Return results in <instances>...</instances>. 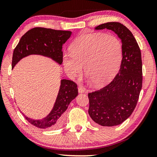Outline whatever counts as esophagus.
<instances>
[{
	"label": "esophagus",
	"instance_id": "esophagus-1",
	"mask_svg": "<svg viewBox=\"0 0 157 157\" xmlns=\"http://www.w3.org/2000/svg\"><path fill=\"white\" fill-rule=\"evenodd\" d=\"M84 91H85V89L84 88L83 86H79L78 87V92L79 93V94H82V93H84Z\"/></svg>",
	"mask_w": 157,
	"mask_h": 157
}]
</instances>
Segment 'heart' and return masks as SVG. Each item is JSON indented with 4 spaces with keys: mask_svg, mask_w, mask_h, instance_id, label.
Instances as JSON below:
<instances>
[{
    "mask_svg": "<svg viewBox=\"0 0 157 157\" xmlns=\"http://www.w3.org/2000/svg\"><path fill=\"white\" fill-rule=\"evenodd\" d=\"M64 54L62 62L68 75L75 78L84 71L97 86L109 82L121 65L123 46L116 36L104 33L85 34L78 37Z\"/></svg>",
    "mask_w": 157,
    "mask_h": 157,
    "instance_id": "b5f03b06",
    "label": "heart"
}]
</instances>
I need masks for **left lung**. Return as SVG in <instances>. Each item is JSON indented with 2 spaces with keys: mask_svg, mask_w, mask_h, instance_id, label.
<instances>
[{
  "mask_svg": "<svg viewBox=\"0 0 157 157\" xmlns=\"http://www.w3.org/2000/svg\"><path fill=\"white\" fill-rule=\"evenodd\" d=\"M107 29L121 40L123 59L118 73L107 86L88 94L89 114L101 126L118 125L131 116L142 88L141 52L128 28L118 22L103 23L95 30Z\"/></svg>",
  "mask_w": 157,
  "mask_h": 157,
  "instance_id": "8db88e82",
  "label": "left lung"
}]
</instances>
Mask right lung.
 Here are the masks:
<instances>
[{"instance_id":"right-lung-1","label":"right lung","mask_w":157,"mask_h":157,"mask_svg":"<svg viewBox=\"0 0 157 157\" xmlns=\"http://www.w3.org/2000/svg\"><path fill=\"white\" fill-rule=\"evenodd\" d=\"M71 31L55 30L44 28H34L21 37L12 56V67L21 59L31 55H38L50 58L61 65L62 63V46L71 36ZM75 82L61 79L59 92L52 109L48 116L40 120L25 116L29 123L38 128L55 129L62 127L64 114L71 101L77 97L78 90Z\"/></svg>"}]
</instances>
